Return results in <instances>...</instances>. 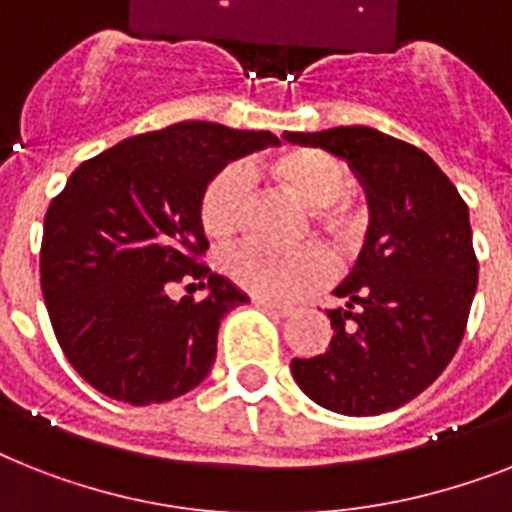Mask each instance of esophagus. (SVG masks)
Wrapping results in <instances>:
<instances>
[{
  "label": "esophagus",
  "mask_w": 512,
  "mask_h": 512,
  "mask_svg": "<svg viewBox=\"0 0 512 512\" xmlns=\"http://www.w3.org/2000/svg\"><path fill=\"white\" fill-rule=\"evenodd\" d=\"M255 302L263 307V310H268V313H273V315H281V318H286V315L294 313V307L284 305V302H270V299H255Z\"/></svg>",
  "instance_id": "1"
}]
</instances>
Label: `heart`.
I'll return each instance as SVG.
<instances>
[{"label":"heart","instance_id":"obj_1","mask_svg":"<svg viewBox=\"0 0 512 512\" xmlns=\"http://www.w3.org/2000/svg\"><path fill=\"white\" fill-rule=\"evenodd\" d=\"M276 186L307 207L310 226L336 252L350 255L365 239L368 210L350 191L352 170L344 160L323 149H289L265 168ZM247 176L239 165H226L207 178L199 191V226L213 242H228L239 234L247 213ZM226 276L247 292L263 299L302 297L315 286L326 284L331 263L315 244L270 252L263 247H239L223 257Z\"/></svg>","mask_w":512,"mask_h":512}]
</instances>
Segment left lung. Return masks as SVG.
<instances>
[{
  "label": "left lung",
  "instance_id": "1",
  "mask_svg": "<svg viewBox=\"0 0 512 512\" xmlns=\"http://www.w3.org/2000/svg\"><path fill=\"white\" fill-rule=\"evenodd\" d=\"M284 139L342 157L371 210L355 268L334 289L344 307L326 310L331 344L294 357V381L334 413L397 410L442 376L463 342L479 281L468 205L423 149L376 128Z\"/></svg>",
  "mask_w": 512,
  "mask_h": 512
}]
</instances>
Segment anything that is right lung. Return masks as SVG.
Here are the masks:
<instances>
[{
	"mask_svg": "<svg viewBox=\"0 0 512 512\" xmlns=\"http://www.w3.org/2000/svg\"><path fill=\"white\" fill-rule=\"evenodd\" d=\"M268 144H278L270 131L186 120L81 162L52 199L41 292L62 352L97 392L155 405L205 381L223 315L249 297L199 263V191L226 162ZM178 280L208 297L173 300Z\"/></svg>",
	"mask_w": 512,
	"mask_h": 512,
	"instance_id": "right-lung-1",
	"label": "right lung"
}]
</instances>
